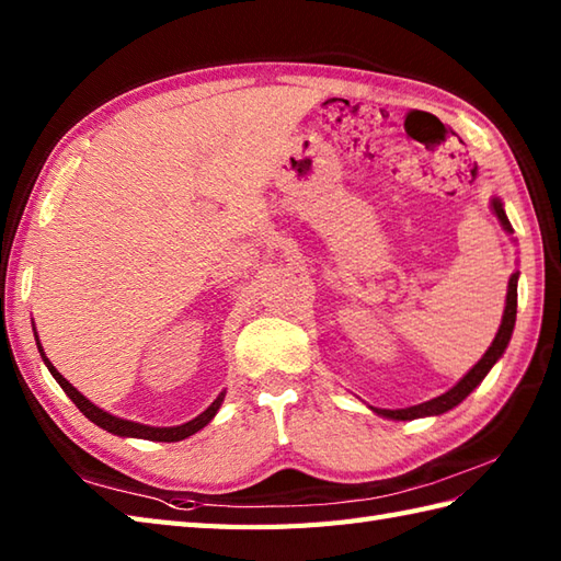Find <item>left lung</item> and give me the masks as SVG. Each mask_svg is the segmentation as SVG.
<instances>
[{"label":"left lung","mask_w":561,"mask_h":561,"mask_svg":"<svg viewBox=\"0 0 561 561\" xmlns=\"http://www.w3.org/2000/svg\"><path fill=\"white\" fill-rule=\"evenodd\" d=\"M490 209L496 214L499 224L504 226V231L511 236L514 233V226H511L506 211H504V202L499 197H492L490 199ZM518 270L511 274L508 279V289H506V308H504V316H502V325H499V332L494 342L490 344V350L484 352L482 359L474 364L468 374H465L456 386H453L450 390H446L444 396L438 398H432L426 402H420V404H412V408H402V410H380V408H371L374 414L383 416V420H396V422H410V420H420V416H438L444 414L448 410L456 408V404H460L465 398L470 396V392L478 388L484 376L492 371V366L502 359V354L506 352L508 342H511V335H514V328H516V308H518Z\"/></svg>","instance_id":"1"}]
</instances>
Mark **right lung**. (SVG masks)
<instances>
[{"instance_id": "add662e5", "label": "right lung", "mask_w": 561, "mask_h": 561, "mask_svg": "<svg viewBox=\"0 0 561 561\" xmlns=\"http://www.w3.org/2000/svg\"><path fill=\"white\" fill-rule=\"evenodd\" d=\"M33 335H35V344H38V352H41V356H43L47 371L53 374V378L57 380L59 388H62V390L67 392V396L71 398V402H75L83 414H87V420H91L93 424L105 428V432H111V434H115V436H123V438H147V440H165V444H173V440H183V438H187V436L197 434L199 428H205V426L214 420V414L219 412L221 402H224V396H226V390H221L219 396H217V400H214L205 412L197 414L195 420H190V422H185V424H178V426H149V424L129 422V420H123V416H115V414H111V412L101 410L99 404H93L89 398H83L81 392H79L75 386H71L62 374L57 371V368L53 366V362L47 359L45 352H43V344H41V340H38V332H35V328H33Z\"/></svg>"}]
</instances>
